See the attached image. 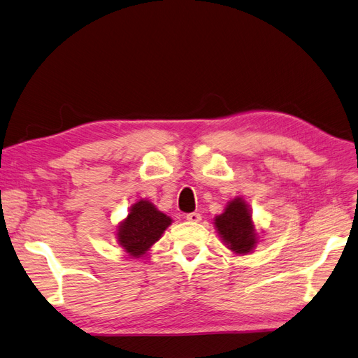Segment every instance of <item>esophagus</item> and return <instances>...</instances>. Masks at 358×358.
<instances>
[{
  "instance_id": "esophagus-1",
  "label": "esophagus",
  "mask_w": 358,
  "mask_h": 358,
  "mask_svg": "<svg viewBox=\"0 0 358 358\" xmlns=\"http://www.w3.org/2000/svg\"><path fill=\"white\" fill-rule=\"evenodd\" d=\"M186 220L191 222H199L202 220V217L198 213H191V214H186Z\"/></svg>"
}]
</instances>
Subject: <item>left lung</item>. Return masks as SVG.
<instances>
[{"label": "left lung", "instance_id": "left-lung-1", "mask_svg": "<svg viewBox=\"0 0 358 358\" xmlns=\"http://www.w3.org/2000/svg\"><path fill=\"white\" fill-rule=\"evenodd\" d=\"M214 227L227 248L237 256L253 253L259 244L260 233L253 221V213L241 196L227 203L224 213L214 218Z\"/></svg>", "mask_w": 358, "mask_h": 358}]
</instances>
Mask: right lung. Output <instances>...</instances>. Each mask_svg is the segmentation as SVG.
Segmentation results:
<instances>
[{"label": "right lung", "mask_w": 358, "mask_h": 358, "mask_svg": "<svg viewBox=\"0 0 358 358\" xmlns=\"http://www.w3.org/2000/svg\"><path fill=\"white\" fill-rule=\"evenodd\" d=\"M172 218L163 214L149 199L134 202L129 215L118 222L115 238L131 259H143L162 238Z\"/></svg>", "instance_id": "obj_1"}]
</instances>
